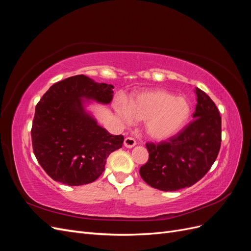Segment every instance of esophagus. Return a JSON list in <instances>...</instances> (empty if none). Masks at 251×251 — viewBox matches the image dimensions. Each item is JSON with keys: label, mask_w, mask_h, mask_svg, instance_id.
Returning <instances> with one entry per match:
<instances>
[{"label": "esophagus", "mask_w": 251, "mask_h": 251, "mask_svg": "<svg viewBox=\"0 0 251 251\" xmlns=\"http://www.w3.org/2000/svg\"><path fill=\"white\" fill-rule=\"evenodd\" d=\"M124 144H125L126 148L131 149V148H133V147L136 146V140H135L134 138H132V137H126V138L125 139Z\"/></svg>", "instance_id": "esophagus-1"}]
</instances>
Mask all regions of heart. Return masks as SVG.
<instances>
[{"label": "heart", "mask_w": 251, "mask_h": 251, "mask_svg": "<svg viewBox=\"0 0 251 251\" xmlns=\"http://www.w3.org/2000/svg\"><path fill=\"white\" fill-rule=\"evenodd\" d=\"M114 109L125 123H131L133 118L146 121L144 131L151 138L157 140L177 134L192 114L191 103L185 97H176L160 89L144 91L131 98L127 104L119 100Z\"/></svg>", "instance_id": "b5f03b06"}]
</instances>
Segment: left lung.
<instances>
[{
    "label": "left lung",
    "mask_w": 251,
    "mask_h": 251,
    "mask_svg": "<svg viewBox=\"0 0 251 251\" xmlns=\"http://www.w3.org/2000/svg\"><path fill=\"white\" fill-rule=\"evenodd\" d=\"M195 118L166 141L148 142L140 176L151 187L175 192L194 185L210 170L221 148V116L215 102L196 88Z\"/></svg>",
    "instance_id": "left-lung-1"
}]
</instances>
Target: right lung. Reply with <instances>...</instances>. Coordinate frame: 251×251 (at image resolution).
Masks as SVG:
<instances>
[{
    "instance_id": "1",
    "label": "right lung",
    "mask_w": 251,
    "mask_h": 251,
    "mask_svg": "<svg viewBox=\"0 0 251 251\" xmlns=\"http://www.w3.org/2000/svg\"><path fill=\"white\" fill-rule=\"evenodd\" d=\"M112 85L75 75L51 86L35 107L31 128L33 153L54 181L70 186L91 183L104 171L107 158L123 147L83 109L81 98L109 103Z\"/></svg>"
}]
</instances>
